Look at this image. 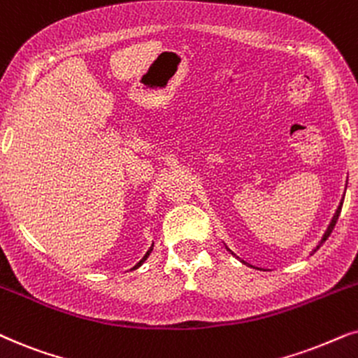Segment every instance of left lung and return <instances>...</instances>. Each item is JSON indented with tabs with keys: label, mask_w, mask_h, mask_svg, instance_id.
Wrapping results in <instances>:
<instances>
[{
	"label": "left lung",
	"mask_w": 358,
	"mask_h": 358,
	"mask_svg": "<svg viewBox=\"0 0 358 358\" xmlns=\"http://www.w3.org/2000/svg\"><path fill=\"white\" fill-rule=\"evenodd\" d=\"M345 189H347V187H345ZM342 203H343V197H342V201H341V203H338V207H337V210H336V213H334V217H332L331 224H329V227H327L326 234H324V235H322V238H321V241H319V243H317V247H315V248L313 250V252H310V255H314L315 252H317V250H319V248H321V245L324 243V241H326V240L329 238V235H331V234H332L334 227H336V224H337V219H338V215H341V210H342ZM225 248H227V250H229V252H230L231 255H234V257H235V258H238V257H236V255H235L234 252H231V250H230L229 247H227V245H225ZM238 259H240V258H238ZM240 262H241V263H243V264H248V266H252V264H250V263H247V262H243V259H240Z\"/></svg>",
	"instance_id": "1"
}]
</instances>
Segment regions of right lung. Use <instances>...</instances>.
Listing matches in <instances>:
<instances>
[{"instance_id": "1", "label": "right lung", "mask_w": 358, "mask_h": 358, "mask_svg": "<svg viewBox=\"0 0 358 358\" xmlns=\"http://www.w3.org/2000/svg\"><path fill=\"white\" fill-rule=\"evenodd\" d=\"M152 247H155V245H151V248H150V250H148V252H146V255H145V257H143L141 259H139V262H138L136 264H134V266L131 268V270H136V268H139V266H141V264H143V263H145V262H146V259H148V257H150V255H151V252H152Z\"/></svg>"}]
</instances>
